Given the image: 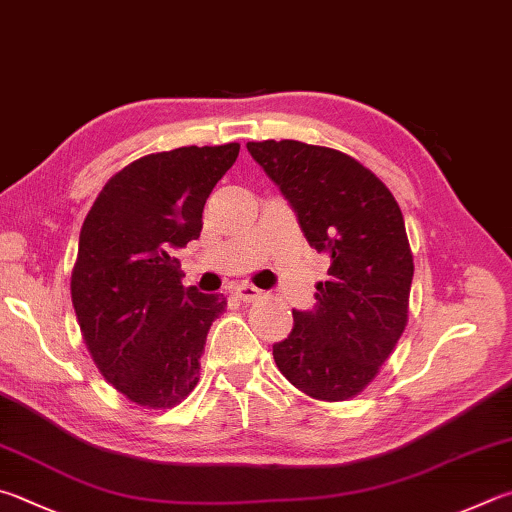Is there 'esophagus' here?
I'll return each instance as SVG.
<instances>
[{
  "instance_id": "esophagus-1",
  "label": "esophagus",
  "mask_w": 512,
  "mask_h": 512,
  "mask_svg": "<svg viewBox=\"0 0 512 512\" xmlns=\"http://www.w3.org/2000/svg\"><path fill=\"white\" fill-rule=\"evenodd\" d=\"M235 295L239 297V300H244V302H255L264 293L259 291V288L253 286V284H239V286H235Z\"/></svg>"
}]
</instances>
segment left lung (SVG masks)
<instances>
[{
	"label": "left lung",
	"mask_w": 512,
	"mask_h": 512,
	"mask_svg": "<svg viewBox=\"0 0 512 512\" xmlns=\"http://www.w3.org/2000/svg\"><path fill=\"white\" fill-rule=\"evenodd\" d=\"M248 152L280 185L309 246L329 255L313 311L273 345L277 369L315 401L362 394L407 327L414 259L403 212L353 156L300 141H250Z\"/></svg>",
	"instance_id": "1"
}]
</instances>
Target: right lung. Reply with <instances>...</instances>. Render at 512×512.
I'll return each mask as SVG.
<instances>
[{
  "label": "right lung",
  "mask_w": 512,
  "mask_h": 512,
  "mask_svg": "<svg viewBox=\"0 0 512 512\" xmlns=\"http://www.w3.org/2000/svg\"><path fill=\"white\" fill-rule=\"evenodd\" d=\"M239 143L176 147L125 165L80 230L71 302L100 374L127 401L170 410L199 383L206 336L224 295L181 284L176 248L201 232L212 188Z\"/></svg>",
  "instance_id": "1"
}]
</instances>
